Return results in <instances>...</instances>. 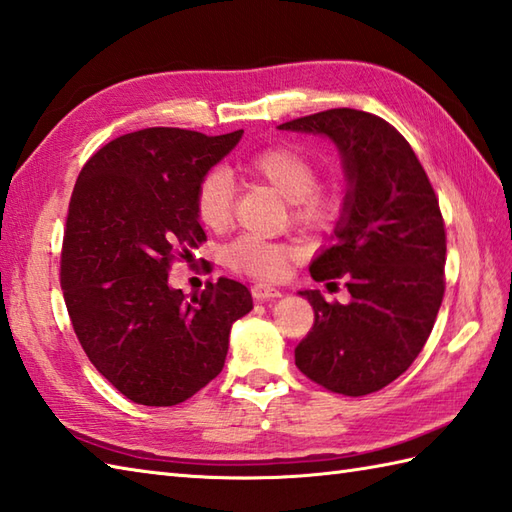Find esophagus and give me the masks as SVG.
Wrapping results in <instances>:
<instances>
[{"label": "esophagus", "instance_id": "obj_1", "mask_svg": "<svg viewBox=\"0 0 512 512\" xmlns=\"http://www.w3.org/2000/svg\"><path fill=\"white\" fill-rule=\"evenodd\" d=\"M253 297H255V301H270V299H279L281 292L277 288L257 284V286H253Z\"/></svg>", "mask_w": 512, "mask_h": 512}]
</instances>
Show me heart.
I'll use <instances>...</instances> for the list:
<instances>
[{
    "label": "heart",
    "instance_id": "obj_1",
    "mask_svg": "<svg viewBox=\"0 0 512 512\" xmlns=\"http://www.w3.org/2000/svg\"><path fill=\"white\" fill-rule=\"evenodd\" d=\"M239 176L270 184L292 206V217L303 226L323 231L330 228L341 213V198L336 189L317 187V167L310 156L297 147L273 145L253 151L237 160ZM233 211V184L224 171H211L198 187V213L211 228H224ZM299 248L286 242L244 235L226 248V262L235 270L257 279L273 281L284 277Z\"/></svg>",
    "mask_w": 512,
    "mask_h": 512
}]
</instances>
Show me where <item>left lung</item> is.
Wrapping results in <instances>:
<instances>
[{
    "label": "left lung",
    "instance_id": "obj_1",
    "mask_svg": "<svg viewBox=\"0 0 512 512\" xmlns=\"http://www.w3.org/2000/svg\"><path fill=\"white\" fill-rule=\"evenodd\" d=\"M277 129L328 138L345 176L334 244L312 259L310 275L341 279L350 301L299 290L314 325L295 363L336 394H372L416 361L436 323L447 257L438 198L411 145L374 114L339 107Z\"/></svg>",
    "mask_w": 512,
    "mask_h": 512
}]
</instances>
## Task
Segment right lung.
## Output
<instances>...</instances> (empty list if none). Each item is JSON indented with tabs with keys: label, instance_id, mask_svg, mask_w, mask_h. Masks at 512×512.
Listing matches in <instances>:
<instances>
[{
	"label": "right lung",
	"instance_id": "1",
	"mask_svg": "<svg viewBox=\"0 0 512 512\" xmlns=\"http://www.w3.org/2000/svg\"><path fill=\"white\" fill-rule=\"evenodd\" d=\"M244 129L206 136L149 127L107 143L74 184L61 290L85 354L129 400L171 407L222 372L228 336L253 310L233 279L191 299L169 288L176 253L204 242L198 187Z\"/></svg>",
	"mask_w": 512,
	"mask_h": 512
}]
</instances>
